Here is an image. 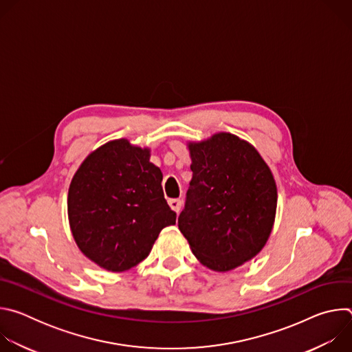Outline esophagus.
I'll return each instance as SVG.
<instances>
[{
  "instance_id": "obj_1",
  "label": "esophagus",
  "mask_w": 352,
  "mask_h": 352,
  "mask_svg": "<svg viewBox=\"0 0 352 352\" xmlns=\"http://www.w3.org/2000/svg\"><path fill=\"white\" fill-rule=\"evenodd\" d=\"M168 205L170 208L175 212V213H179L181 208H182V200L181 199H170L168 200Z\"/></svg>"
}]
</instances>
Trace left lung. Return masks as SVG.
<instances>
[{"instance_id":"obj_1","label":"left lung","mask_w":352,"mask_h":352,"mask_svg":"<svg viewBox=\"0 0 352 352\" xmlns=\"http://www.w3.org/2000/svg\"><path fill=\"white\" fill-rule=\"evenodd\" d=\"M192 179L178 227L193 255L214 272L255 258L276 217L277 188L258 150L221 132L189 143Z\"/></svg>"}]
</instances>
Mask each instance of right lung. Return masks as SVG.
Listing matches in <instances>:
<instances>
[{
  "instance_id": "obj_1",
  "label": "right lung",
  "mask_w": 352,
  "mask_h": 352,
  "mask_svg": "<svg viewBox=\"0 0 352 352\" xmlns=\"http://www.w3.org/2000/svg\"><path fill=\"white\" fill-rule=\"evenodd\" d=\"M150 150L126 139L90 153L68 192V217L86 258L109 272H126L147 258L177 214L164 199L163 174Z\"/></svg>"
}]
</instances>
